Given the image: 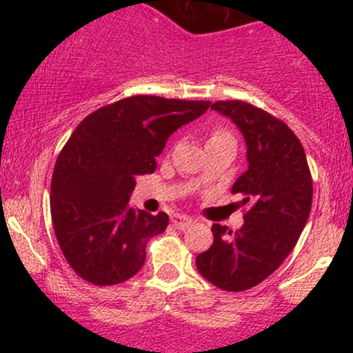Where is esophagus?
<instances>
[{
  "label": "esophagus",
  "instance_id": "1",
  "mask_svg": "<svg viewBox=\"0 0 353 353\" xmlns=\"http://www.w3.org/2000/svg\"><path fill=\"white\" fill-rule=\"evenodd\" d=\"M192 222H194L192 219H189L185 216H174L172 217V224L181 230H185L188 228H190V225H192Z\"/></svg>",
  "mask_w": 353,
  "mask_h": 353
}]
</instances>
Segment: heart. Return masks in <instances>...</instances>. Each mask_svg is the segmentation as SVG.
<instances>
[{"label":"heart","instance_id":"b5f03b06","mask_svg":"<svg viewBox=\"0 0 353 353\" xmlns=\"http://www.w3.org/2000/svg\"><path fill=\"white\" fill-rule=\"evenodd\" d=\"M219 139H232V137H230L228 132H224V131H216L212 136H210L209 143L210 141H219Z\"/></svg>","mask_w":353,"mask_h":353}]
</instances>
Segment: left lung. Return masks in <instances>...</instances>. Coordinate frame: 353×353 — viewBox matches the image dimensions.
<instances>
[{
  "label": "left lung",
  "instance_id": "8db88e82",
  "mask_svg": "<svg viewBox=\"0 0 353 353\" xmlns=\"http://www.w3.org/2000/svg\"><path fill=\"white\" fill-rule=\"evenodd\" d=\"M210 109L229 117L247 148V171L234 182L249 210L236 234L214 224V242L196 257L205 281L242 292L265 281L292 252L312 208L305 152L289 125L244 101H217Z\"/></svg>",
  "mask_w": 353,
  "mask_h": 353
}]
</instances>
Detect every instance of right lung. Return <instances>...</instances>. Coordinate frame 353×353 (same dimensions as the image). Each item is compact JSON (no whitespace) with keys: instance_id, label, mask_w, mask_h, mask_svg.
Listing matches in <instances>:
<instances>
[{"instance_id":"add662e5","label":"right lung","mask_w":353,"mask_h":353,"mask_svg":"<svg viewBox=\"0 0 353 353\" xmlns=\"http://www.w3.org/2000/svg\"><path fill=\"white\" fill-rule=\"evenodd\" d=\"M209 101L132 96L89 114L56 161L51 217L68 264L94 285H114L144 265L145 244L168 214L129 205L136 176L152 174L169 136L204 114Z\"/></svg>"}]
</instances>
